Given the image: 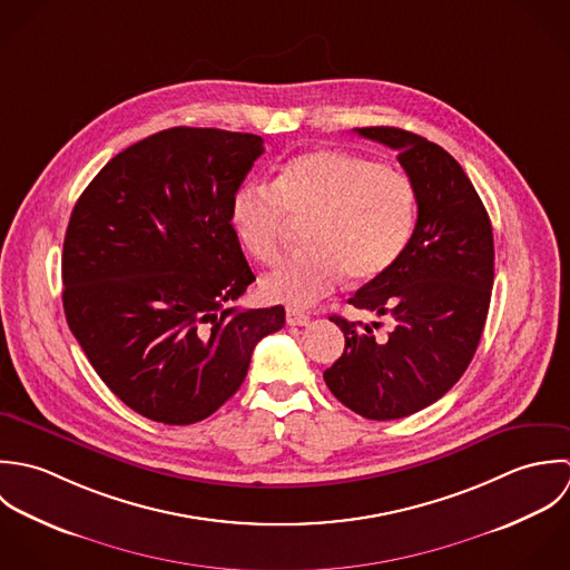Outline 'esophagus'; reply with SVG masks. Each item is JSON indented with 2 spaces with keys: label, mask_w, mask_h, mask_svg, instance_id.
<instances>
[{
  "label": "esophagus",
  "mask_w": 570,
  "mask_h": 570,
  "mask_svg": "<svg viewBox=\"0 0 570 570\" xmlns=\"http://www.w3.org/2000/svg\"><path fill=\"white\" fill-rule=\"evenodd\" d=\"M286 322H288L291 326H306V324L311 322V317H308V313H304V311H299V308H288V311H286Z\"/></svg>",
  "instance_id": "1"
}]
</instances>
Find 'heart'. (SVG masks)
Instances as JSON below:
<instances>
[{
    "mask_svg": "<svg viewBox=\"0 0 570 570\" xmlns=\"http://www.w3.org/2000/svg\"><path fill=\"white\" fill-rule=\"evenodd\" d=\"M412 178L356 151L320 147L291 158L273 187L242 185L228 207L230 228L262 264L277 262L293 223H308V248L262 279L271 302L308 306L350 275L365 284L385 275L416 227Z\"/></svg>",
    "mask_w": 570,
    "mask_h": 570,
    "instance_id": "heart-1",
    "label": "heart"
}]
</instances>
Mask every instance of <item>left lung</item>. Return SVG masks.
Returning a JSON list of instances; mask_svg holds the SVG:
<instances>
[{"mask_svg":"<svg viewBox=\"0 0 570 570\" xmlns=\"http://www.w3.org/2000/svg\"><path fill=\"white\" fill-rule=\"evenodd\" d=\"M399 151L412 178L419 218L401 259L361 286L347 304L390 322L333 315L343 354L324 381L345 407L372 421L410 416L450 392L471 363L493 286V230L462 167L441 145L399 129L358 127Z\"/></svg>","mask_w":570,"mask_h":570,"instance_id":"8db88e82","label":"left lung"}]
</instances>
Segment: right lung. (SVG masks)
I'll list each match as a JSON object with an SVG mask.
<instances>
[{"mask_svg": "<svg viewBox=\"0 0 570 570\" xmlns=\"http://www.w3.org/2000/svg\"><path fill=\"white\" fill-rule=\"evenodd\" d=\"M255 134L171 127L95 176L63 239V311L88 361L145 419L191 425L242 385L284 308H230L250 282L228 207Z\"/></svg>", "mask_w": 570, "mask_h": 570, "instance_id": "1", "label": "right lung"}]
</instances>
